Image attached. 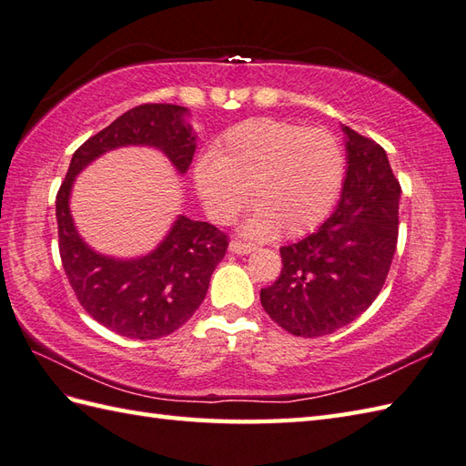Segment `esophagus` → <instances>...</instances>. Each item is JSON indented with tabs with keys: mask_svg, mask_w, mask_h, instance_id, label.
Returning <instances> with one entry per match:
<instances>
[{
	"mask_svg": "<svg viewBox=\"0 0 466 466\" xmlns=\"http://www.w3.org/2000/svg\"><path fill=\"white\" fill-rule=\"evenodd\" d=\"M228 250H230L232 254H240V256H246V254L254 252V246H252V244H246V242H238V240H234V242H230V246H228Z\"/></svg>",
	"mask_w": 466,
	"mask_h": 466,
	"instance_id": "1",
	"label": "esophagus"
}]
</instances>
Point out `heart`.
Here are the masks:
<instances>
[{"mask_svg": "<svg viewBox=\"0 0 466 466\" xmlns=\"http://www.w3.org/2000/svg\"><path fill=\"white\" fill-rule=\"evenodd\" d=\"M342 180V147L330 132L272 117L236 124L194 166L198 196L216 222H232L250 192L256 210L244 232L254 238L314 230L339 200Z\"/></svg>", "mask_w": 466, "mask_h": 466, "instance_id": "b5f03b06", "label": "heart"}]
</instances>
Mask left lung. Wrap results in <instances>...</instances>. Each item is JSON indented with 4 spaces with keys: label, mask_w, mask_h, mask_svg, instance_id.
<instances>
[{
    "label": "left lung",
    "mask_w": 466,
    "mask_h": 466,
    "mask_svg": "<svg viewBox=\"0 0 466 466\" xmlns=\"http://www.w3.org/2000/svg\"><path fill=\"white\" fill-rule=\"evenodd\" d=\"M346 174L340 200L319 230L282 246V272L260 302L302 339L332 334L382 290L399 238L400 184L382 147L342 126Z\"/></svg>",
    "instance_id": "8db88e82"
}]
</instances>
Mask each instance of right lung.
I'll return each instance as SVG.
<instances>
[{
    "mask_svg": "<svg viewBox=\"0 0 466 466\" xmlns=\"http://www.w3.org/2000/svg\"><path fill=\"white\" fill-rule=\"evenodd\" d=\"M187 117L190 110L174 104L132 107L77 147L56 196L59 256L77 300L94 320L127 339H160L190 320L224 258L226 236L212 224L180 214L154 250L136 258H116L94 250L82 238L69 198L76 177L87 166L126 146L160 150L177 174H186L198 137Z\"/></svg>",
    "mask_w": 466,
    "mask_h": 466,
    "instance_id": "1",
    "label": "right lung"
}]
</instances>
